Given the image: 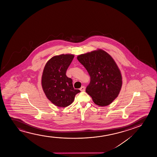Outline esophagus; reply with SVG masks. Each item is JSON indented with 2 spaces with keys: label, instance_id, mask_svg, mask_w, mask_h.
I'll use <instances>...</instances> for the list:
<instances>
[{
  "label": "esophagus",
  "instance_id": "34e87169",
  "mask_svg": "<svg viewBox=\"0 0 157 157\" xmlns=\"http://www.w3.org/2000/svg\"><path fill=\"white\" fill-rule=\"evenodd\" d=\"M80 90H81V91H85V87L84 86H82V87H81V88H80Z\"/></svg>",
  "mask_w": 157,
  "mask_h": 157
}]
</instances>
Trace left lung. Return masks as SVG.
<instances>
[{
    "label": "left lung",
    "instance_id": "left-lung-1",
    "mask_svg": "<svg viewBox=\"0 0 157 157\" xmlns=\"http://www.w3.org/2000/svg\"><path fill=\"white\" fill-rule=\"evenodd\" d=\"M88 72L90 83L86 92L97 105H110L118 96L122 85L120 70L111 56L102 49H98L77 57Z\"/></svg>",
    "mask_w": 157,
    "mask_h": 157
}]
</instances>
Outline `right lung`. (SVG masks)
<instances>
[{"label": "right lung", "mask_w": 157, "mask_h": 157, "mask_svg": "<svg viewBox=\"0 0 157 157\" xmlns=\"http://www.w3.org/2000/svg\"><path fill=\"white\" fill-rule=\"evenodd\" d=\"M74 58L72 54L52 57L46 63L42 76V87L46 97L59 107H66L73 102L75 95L80 92L73 88L72 80L66 75Z\"/></svg>", "instance_id": "add662e5"}]
</instances>
